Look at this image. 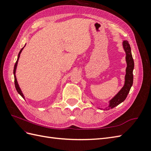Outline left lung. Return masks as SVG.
Listing matches in <instances>:
<instances>
[{
	"label": "left lung",
	"instance_id": "1",
	"mask_svg": "<svg viewBox=\"0 0 151 151\" xmlns=\"http://www.w3.org/2000/svg\"><path fill=\"white\" fill-rule=\"evenodd\" d=\"M123 47L126 53V62L127 67L126 68L125 81L124 86L118 93V94L109 101V105L106 108V110L112 109L116 106L117 105L122 103L126 99L129 94L131 87L133 84V70L134 68V62L131 52V48L128 41H124L123 42Z\"/></svg>",
	"mask_w": 151,
	"mask_h": 151
}]
</instances>
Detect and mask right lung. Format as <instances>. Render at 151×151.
I'll use <instances>...</instances> for the list:
<instances>
[{
    "label": "right lung",
    "instance_id": "right-lung-1",
    "mask_svg": "<svg viewBox=\"0 0 151 151\" xmlns=\"http://www.w3.org/2000/svg\"><path fill=\"white\" fill-rule=\"evenodd\" d=\"M24 47H25V46H24ZM24 47L21 48V50H20V52H19V54H18V57H17V61H16V63H15V65H14V84H15L16 89V90H17V93H19L23 98H24V95H23V94H22V91H21L20 88L19 87V85H18V84H17V79H16V75H15V73H16V67H17V65L18 60H19V57H20V54H21V52H22V49L24 48Z\"/></svg>",
    "mask_w": 151,
    "mask_h": 151
}]
</instances>
